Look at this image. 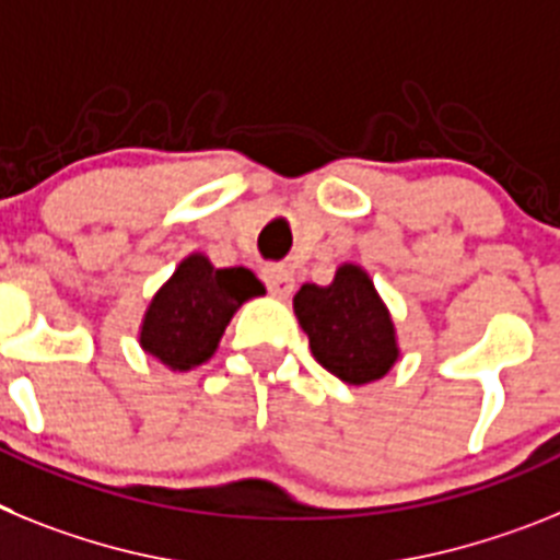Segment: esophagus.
<instances>
[{
  "instance_id": "1",
  "label": "esophagus",
  "mask_w": 560,
  "mask_h": 560,
  "mask_svg": "<svg viewBox=\"0 0 560 560\" xmlns=\"http://www.w3.org/2000/svg\"><path fill=\"white\" fill-rule=\"evenodd\" d=\"M265 284L267 290H270V295H276V299H287V295L293 293L295 287V279L293 273L287 270V267H279V265H270L265 267Z\"/></svg>"
}]
</instances>
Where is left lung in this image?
<instances>
[{
  "label": "left lung",
  "mask_w": 560,
  "mask_h": 560,
  "mask_svg": "<svg viewBox=\"0 0 560 560\" xmlns=\"http://www.w3.org/2000/svg\"><path fill=\"white\" fill-rule=\"evenodd\" d=\"M293 310L315 361L349 386L381 381L395 366L400 354L395 324L358 265L338 267L329 287H301Z\"/></svg>",
  "instance_id": "left-lung-1"
}]
</instances>
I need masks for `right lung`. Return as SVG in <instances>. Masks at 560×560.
I'll use <instances>...</instances> for the list:
<instances>
[{
  "instance_id": "add662e5",
  "label": "right lung",
  "mask_w": 560,
  "mask_h": 560,
  "mask_svg": "<svg viewBox=\"0 0 560 560\" xmlns=\"http://www.w3.org/2000/svg\"><path fill=\"white\" fill-rule=\"evenodd\" d=\"M259 293L265 287L247 267L217 270L202 253H191L145 310L140 347L177 372L199 366L217 352L233 313Z\"/></svg>"
}]
</instances>
